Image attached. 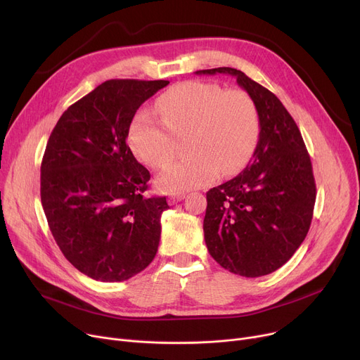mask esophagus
<instances>
[{
    "mask_svg": "<svg viewBox=\"0 0 360 360\" xmlns=\"http://www.w3.org/2000/svg\"><path fill=\"white\" fill-rule=\"evenodd\" d=\"M183 198H184L183 193H173V195L168 196V203H170V205H176V203H179Z\"/></svg>",
    "mask_w": 360,
    "mask_h": 360,
    "instance_id": "obj_1",
    "label": "esophagus"
}]
</instances>
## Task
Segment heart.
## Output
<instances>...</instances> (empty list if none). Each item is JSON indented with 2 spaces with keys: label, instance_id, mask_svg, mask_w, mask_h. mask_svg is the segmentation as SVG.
<instances>
[{
  "label": "heart",
  "instance_id": "1",
  "mask_svg": "<svg viewBox=\"0 0 360 360\" xmlns=\"http://www.w3.org/2000/svg\"><path fill=\"white\" fill-rule=\"evenodd\" d=\"M161 121L145 110L129 124L128 141L135 155L161 168L184 136L188 155L168 165L157 184L164 192H181L229 176L244 165L259 135L257 109L244 90H225L212 82L186 81L157 101Z\"/></svg>",
  "mask_w": 360,
  "mask_h": 360
}]
</instances>
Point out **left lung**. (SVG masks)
Masks as SVG:
<instances>
[{"label":"left lung","instance_id":"1","mask_svg":"<svg viewBox=\"0 0 360 360\" xmlns=\"http://www.w3.org/2000/svg\"><path fill=\"white\" fill-rule=\"evenodd\" d=\"M237 78L256 104L259 141L244 170L206 193L209 255L224 269L259 278L282 267L305 240L315 203L309 154L297 123L271 91L236 68L196 71Z\"/></svg>","mask_w":360,"mask_h":360}]
</instances>
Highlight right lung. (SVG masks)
I'll list each match as a JSON object with an SVG mask.
<instances>
[{"label":"right lung","mask_w":360,"mask_h":360,"mask_svg":"<svg viewBox=\"0 0 360 360\" xmlns=\"http://www.w3.org/2000/svg\"><path fill=\"white\" fill-rule=\"evenodd\" d=\"M170 81L109 79L63 112L40 167V199L62 255L86 276L123 282L158 250L165 198L126 143L141 104Z\"/></svg>","instance_id":"add662e5"}]
</instances>
